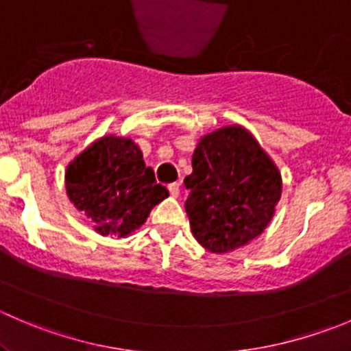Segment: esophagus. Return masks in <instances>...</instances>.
<instances>
[{"instance_id": "esophagus-1", "label": "esophagus", "mask_w": 351, "mask_h": 351, "mask_svg": "<svg viewBox=\"0 0 351 351\" xmlns=\"http://www.w3.org/2000/svg\"><path fill=\"white\" fill-rule=\"evenodd\" d=\"M168 190H169V195L178 197L180 195V183H169Z\"/></svg>"}]
</instances>
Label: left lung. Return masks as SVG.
<instances>
[{"label": "left lung", "instance_id": "1", "mask_svg": "<svg viewBox=\"0 0 351 351\" xmlns=\"http://www.w3.org/2000/svg\"><path fill=\"white\" fill-rule=\"evenodd\" d=\"M185 178V210L195 239L212 253H228L263 232L280 200L277 166L243 127L202 137Z\"/></svg>", "mask_w": 351, "mask_h": 351}]
</instances>
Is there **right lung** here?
<instances>
[{"label": "right lung", "instance_id": "add662e5", "mask_svg": "<svg viewBox=\"0 0 351 351\" xmlns=\"http://www.w3.org/2000/svg\"><path fill=\"white\" fill-rule=\"evenodd\" d=\"M66 190L101 236L130 234L168 197L130 139L107 136L77 156L66 171Z\"/></svg>", "mask_w": 351, "mask_h": 351}]
</instances>
